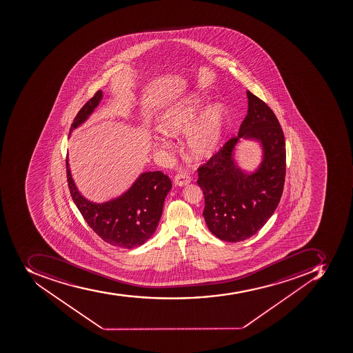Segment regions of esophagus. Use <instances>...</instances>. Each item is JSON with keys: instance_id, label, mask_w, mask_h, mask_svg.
Here are the masks:
<instances>
[{"instance_id": "esophagus-1", "label": "esophagus", "mask_w": 353, "mask_h": 353, "mask_svg": "<svg viewBox=\"0 0 353 353\" xmlns=\"http://www.w3.org/2000/svg\"><path fill=\"white\" fill-rule=\"evenodd\" d=\"M191 182V176L188 173L180 172L175 175L174 184L178 187H184Z\"/></svg>"}]
</instances>
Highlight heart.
<instances>
[{
	"label": "heart",
	"mask_w": 353,
	"mask_h": 353,
	"mask_svg": "<svg viewBox=\"0 0 353 353\" xmlns=\"http://www.w3.org/2000/svg\"><path fill=\"white\" fill-rule=\"evenodd\" d=\"M203 106L204 99L193 93L169 104L158 119L159 130L164 134L179 137L188 133V151L196 161L209 160L218 152L228 122L227 109L223 104H211L198 117ZM155 145L163 146V142L155 140Z\"/></svg>",
	"instance_id": "obj_1"
}]
</instances>
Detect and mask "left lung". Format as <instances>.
<instances>
[{"label":"left lung","instance_id":"obj_1","mask_svg":"<svg viewBox=\"0 0 353 353\" xmlns=\"http://www.w3.org/2000/svg\"><path fill=\"white\" fill-rule=\"evenodd\" d=\"M247 97L249 109L238 137L198 170L205 223L228 242L247 240L267 223L280 202L285 178V141L278 119L258 97L250 91ZM241 139L254 140L262 149V162L253 172L238 164L234 151Z\"/></svg>","mask_w":353,"mask_h":353}]
</instances>
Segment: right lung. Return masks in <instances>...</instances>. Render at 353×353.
I'll return each mask as SVG.
<instances>
[{
  "mask_svg": "<svg viewBox=\"0 0 353 353\" xmlns=\"http://www.w3.org/2000/svg\"><path fill=\"white\" fill-rule=\"evenodd\" d=\"M103 98L102 91L95 93L79 111L70 129L85 122ZM66 175L70 192L86 223L108 243L123 249H134L145 243L158 228L164 200L172 183L161 171L141 173L125 192L103 203L88 200L79 191L72 178L69 157L66 158Z\"/></svg>",
  "mask_w": 353,
  "mask_h": 353,
  "instance_id": "add662e5",
  "label": "right lung"
}]
</instances>
